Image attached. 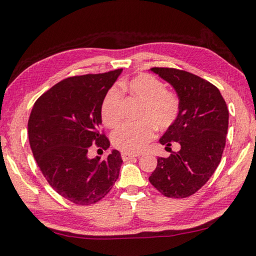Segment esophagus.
<instances>
[{"mask_svg":"<svg viewBox=\"0 0 256 256\" xmlns=\"http://www.w3.org/2000/svg\"><path fill=\"white\" fill-rule=\"evenodd\" d=\"M136 156H136V154H131V153L122 152V159H123L124 161L130 160V159H132V158H136Z\"/></svg>","mask_w":256,"mask_h":256,"instance_id":"obj_1","label":"esophagus"}]
</instances>
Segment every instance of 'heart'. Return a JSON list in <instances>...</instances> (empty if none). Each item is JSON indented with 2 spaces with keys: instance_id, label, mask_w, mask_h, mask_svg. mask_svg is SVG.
<instances>
[{
  "instance_id": "1",
  "label": "heart",
  "mask_w": 256,
  "mask_h": 256,
  "mask_svg": "<svg viewBox=\"0 0 256 256\" xmlns=\"http://www.w3.org/2000/svg\"><path fill=\"white\" fill-rule=\"evenodd\" d=\"M120 90L128 92L142 103L138 113L140 123L122 125L113 132L112 144L125 153L136 154L143 151L154 138L156 130H166L178 118L180 102L174 92L166 90L164 82L156 77L141 74L128 82L120 84ZM113 86L106 92L100 108L102 120L108 128L118 126L120 122L122 92Z\"/></svg>"
}]
</instances>
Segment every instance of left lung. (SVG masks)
<instances>
[{"instance_id": "8db88e82", "label": "left lung", "mask_w": 256, "mask_h": 256, "mask_svg": "<svg viewBox=\"0 0 256 256\" xmlns=\"http://www.w3.org/2000/svg\"><path fill=\"white\" fill-rule=\"evenodd\" d=\"M172 86L179 97L178 118L160 138L166 150L148 178L164 196L186 198L198 192L215 172L226 144L228 110L220 90L192 72L176 68H151Z\"/></svg>"}]
</instances>
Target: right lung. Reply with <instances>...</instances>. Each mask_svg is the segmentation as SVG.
<instances>
[{
  "label": "right lung",
  "instance_id": "right-lung-1",
  "mask_svg": "<svg viewBox=\"0 0 256 256\" xmlns=\"http://www.w3.org/2000/svg\"><path fill=\"white\" fill-rule=\"evenodd\" d=\"M123 69L69 77L41 95L31 110L28 134L32 153L48 184L80 206L103 199L118 178L122 158H90L94 146L108 150L100 132L103 100Z\"/></svg>",
  "mask_w": 256,
  "mask_h": 256
}]
</instances>
